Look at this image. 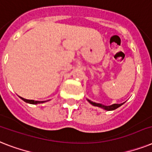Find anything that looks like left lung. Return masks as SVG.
<instances>
[{
  "mask_svg": "<svg viewBox=\"0 0 152 152\" xmlns=\"http://www.w3.org/2000/svg\"><path fill=\"white\" fill-rule=\"evenodd\" d=\"M90 103H91V104H93L94 106H97V107H100V108H104V110H108V111H112V110H115V109H116L117 108H119V107H120L122 104H112V105H110V106H105V105H103V104H98V103H95V102H91V101H90V100H87Z\"/></svg>",
  "mask_w": 152,
  "mask_h": 152,
  "instance_id": "8db88e82",
  "label": "left lung"
}]
</instances>
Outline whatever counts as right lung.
<instances>
[{"label":"right lung","mask_w":152,"mask_h":152,"mask_svg":"<svg viewBox=\"0 0 152 152\" xmlns=\"http://www.w3.org/2000/svg\"><path fill=\"white\" fill-rule=\"evenodd\" d=\"M21 99L23 100L24 102H27V103H29V104H40V103H43V102H39V101H34V100H27V99H25V98H23V97H21Z\"/></svg>","instance_id":"add662e5"}]
</instances>
